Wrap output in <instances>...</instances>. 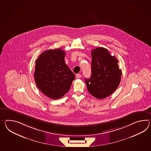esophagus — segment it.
Here are the masks:
<instances>
[{
  "mask_svg": "<svg viewBox=\"0 0 151 151\" xmlns=\"http://www.w3.org/2000/svg\"><path fill=\"white\" fill-rule=\"evenodd\" d=\"M81 74H76V78H80L81 77Z\"/></svg>",
  "mask_w": 151,
  "mask_h": 151,
  "instance_id": "obj_1",
  "label": "esophagus"
}]
</instances>
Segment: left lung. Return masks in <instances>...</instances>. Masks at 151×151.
<instances>
[{"label":"left lung","mask_w":151,"mask_h":151,"mask_svg":"<svg viewBox=\"0 0 151 151\" xmlns=\"http://www.w3.org/2000/svg\"><path fill=\"white\" fill-rule=\"evenodd\" d=\"M92 75L85 82L89 93L98 99L110 96L117 88L121 79L122 70L118 60L109 50L98 47L92 50Z\"/></svg>","instance_id":"obj_1"}]
</instances>
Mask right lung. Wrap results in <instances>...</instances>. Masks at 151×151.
<instances>
[{"mask_svg":"<svg viewBox=\"0 0 151 151\" xmlns=\"http://www.w3.org/2000/svg\"><path fill=\"white\" fill-rule=\"evenodd\" d=\"M65 52L60 48L48 50L42 52L35 62V83L41 92L52 99L64 96L75 78L65 64Z\"/></svg>","mask_w":151,"mask_h":151,"instance_id":"add662e5","label":"right lung"}]
</instances>
